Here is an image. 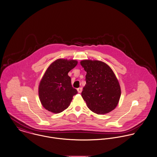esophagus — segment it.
Segmentation results:
<instances>
[{
	"label": "esophagus",
	"instance_id": "34e87169",
	"mask_svg": "<svg viewBox=\"0 0 157 157\" xmlns=\"http://www.w3.org/2000/svg\"><path fill=\"white\" fill-rule=\"evenodd\" d=\"M77 90H78V92L79 93H81L82 92V87H79V88H78L77 89Z\"/></svg>",
	"mask_w": 157,
	"mask_h": 157
}]
</instances>
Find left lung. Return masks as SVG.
<instances>
[{"label":"left lung","mask_w":157,"mask_h":157,"mask_svg":"<svg viewBox=\"0 0 157 157\" xmlns=\"http://www.w3.org/2000/svg\"><path fill=\"white\" fill-rule=\"evenodd\" d=\"M80 63L87 72L81 95L88 108L98 114L113 110L118 104L121 90L113 70L100 61L83 60Z\"/></svg>","instance_id":"8db88e82"}]
</instances>
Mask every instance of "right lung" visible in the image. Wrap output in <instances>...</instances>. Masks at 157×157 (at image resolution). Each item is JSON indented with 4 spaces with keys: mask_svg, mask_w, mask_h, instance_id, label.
<instances>
[{
    "mask_svg": "<svg viewBox=\"0 0 157 157\" xmlns=\"http://www.w3.org/2000/svg\"><path fill=\"white\" fill-rule=\"evenodd\" d=\"M77 64L76 60L59 59L48 67L38 88L40 99L45 109L59 113L69 107L78 91L71 86L68 73Z\"/></svg>",
    "mask_w": 157,
    "mask_h": 157,
    "instance_id": "obj_1",
    "label": "right lung"
}]
</instances>
